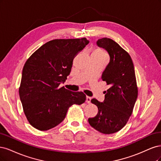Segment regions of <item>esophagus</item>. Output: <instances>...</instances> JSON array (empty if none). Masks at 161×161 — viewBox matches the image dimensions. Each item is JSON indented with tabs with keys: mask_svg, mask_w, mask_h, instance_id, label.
I'll list each match as a JSON object with an SVG mask.
<instances>
[{
	"mask_svg": "<svg viewBox=\"0 0 161 161\" xmlns=\"http://www.w3.org/2000/svg\"><path fill=\"white\" fill-rule=\"evenodd\" d=\"M91 100H92V97H89V96H87L86 97V102L90 103H91Z\"/></svg>",
	"mask_w": 161,
	"mask_h": 161,
	"instance_id": "1",
	"label": "esophagus"
}]
</instances>
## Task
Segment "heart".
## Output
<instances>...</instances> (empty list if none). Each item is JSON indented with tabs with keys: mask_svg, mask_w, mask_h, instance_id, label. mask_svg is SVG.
<instances>
[{
	"mask_svg": "<svg viewBox=\"0 0 161 161\" xmlns=\"http://www.w3.org/2000/svg\"><path fill=\"white\" fill-rule=\"evenodd\" d=\"M92 54L94 55H100V56H102V57H105L106 58V54L104 53V51H103L102 49H100V48H97L96 49L94 52L92 53Z\"/></svg>",
	"mask_w": 161,
	"mask_h": 161,
	"instance_id": "heart-1",
	"label": "heart"
}]
</instances>
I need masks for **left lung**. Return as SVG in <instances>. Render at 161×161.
I'll return each mask as SVG.
<instances>
[{
	"label": "left lung",
	"mask_w": 161,
	"mask_h": 161,
	"mask_svg": "<svg viewBox=\"0 0 161 161\" xmlns=\"http://www.w3.org/2000/svg\"><path fill=\"white\" fill-rule=\"evenodd\" d=\"M97 45L105 49L110 62L102 79L110 87L106 92L105 100L100 102L93 98L91 102L98 108L97 115L90 118L92 127L103 134L115 133L126 125L130 117L138 97V87L131 57L114 41L98 39Z\"/></svg>",
	"instance_id": "left-lung-1"
}]
</instances>
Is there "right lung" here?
<instances>
[{
	"instance_id": "1",
	"label": "right lung",
	"mask_w": 161,
	"mask_h": 161,
	"mask_svg": "<svg viewBox=\"0 0 161 161\" xmlns=\"http://www.w3.org/2000/svg\"><path fill=\"white\" fill-rule=\"evenodd\" d=\"M89 43L81 39L48 41L25 62L19 87L23 112L31 125L41 131L58 126L73 104L85 102L82 92H71L61 83L70 74L73 60Z\"/></svg>"
}]
</instances>
